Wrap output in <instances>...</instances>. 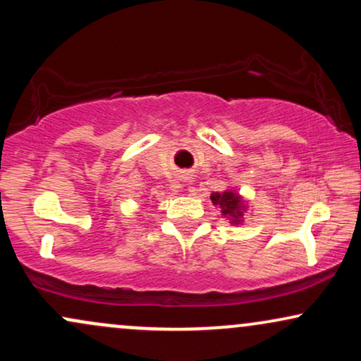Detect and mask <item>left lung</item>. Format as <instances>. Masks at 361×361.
Here are the masks:
<instances>
[{"mask_svg": "<svg viewBox=\"0 0 361 361\" xmlns=\"http://www.w3.org/2000/svg\"><path fill=\"white\" fill-rule=\"evenodd\" d=\"M210 200L221 210L224 217L229 219L231 222H243V215L246 212V204L243 202L241 195L233 192V190H226V192H215L210 195Z\"/></svg>", "mask_w": 361, "mask_h": 361, "instance_id": "obj_1", "label": "left lung"}]
</instances>
